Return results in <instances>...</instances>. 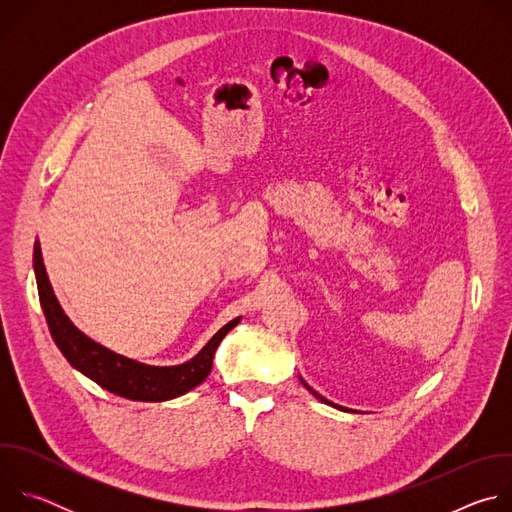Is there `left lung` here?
<instances>
[{
    "label": "left lung",
    "mask_w": 512,
    "mask_h": 512,
    "mask_svg": "<svg viewBox=\"0 0 512 512\" xmlns=\"http://www.w3.org/2000/svg\"><path fill=\"white\" fill-rule=\"evenodd\" d=\"M302 383H304V381H302ZM304 387H306V389H308V391H310V393H312V395H314V397H318V399H320V401H324V403H328V405H332V403H330V401H328V399H324V397H322V395H318V393H316V391H314V389H312V387H308V385H306V383H304ZM334 407H338V405H334ZM338 409H342V407H338ZM344 411H346V409H344Z\"/></svg>",
    "instance_id": "1"
}]
</instances>
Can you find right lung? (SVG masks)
<instances>
[{"instance_id":"1","label":"right lung","mask_w":512,"mask_h":512,"mask_svg":"<svg viewBox=\"0 0 512 512\" xmlns=\"http://www.w3.org/2000/svg\"><path fill=\"white\" fill-rule=\"evenodd\" d=\"M34 271L40 306L60 352L72 367L93 379L99 387L131 401H168L198 387L212 369V358L218 344L241 322V318L231 320L208 340V344L192 360L184 364L150 367V364L135 362L97 344L66 318L48 281L38 241L34 245Z\"/></svg>"}]
</instances>
